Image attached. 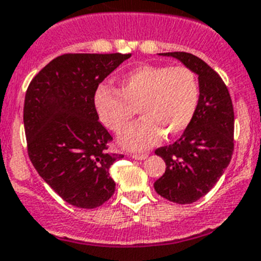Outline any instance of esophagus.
<instances>
[{
  "mask_svg": "<svg viewBox=\"0 0 261 261\" xmlns=\"http://www.w3.org/2000/svg\"><path fill=\"white\" fill-rule=\"evenodd\" d=\"M147 156H149V154H147V152H135V154L132 155L133 159H136V160H145Z\"/></svg>",
  "mask_w": 261,
  "mask_h": 261,
  "instance_id": "1",
  "label": "esophagus"
}]
</instances>
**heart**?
Here are the masks:
<instances>
[{
  "label": "heart",
  "mask_w": 261,
  "mask_h": 261,
  "mask_svg": "<svg viewBox=\"0 0 261 261\" xmlns=\"http://www.w3.org/2000/svg\"><path fill=\"white\" fill-rule=\"evenodd\" d=\"M199 81L185 66H141L120 79V89L99 85L94 106L102 123L124 132L140 109L143 118L121 136L129 150L149 147L163 137L180 135L191 123L199 102Z\"/></svg>",
  "instance_id": "obj_1"
}]
</instances>
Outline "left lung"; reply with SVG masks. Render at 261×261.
I'll list each match as a JSON object with an SVG mask.
<instances>
[{"mask_svg":"<svg viewBox=\"0 0 261 261\" xmlns=\"http://www.w3.org/2000/svg\"><path fill=\"white\" fill-rule=\"evenodd\" d=\"M194 71L199 80V102L182 136L155 154L166 172L154 182L160 197L190 204L204 197L223 176L234 150V110L229 90L219 73L190 53H162Z\"/></svg>","mask_w":261,"mask_h":261,"instance_id":"obj_1","label":"left lung"}]
</instances>
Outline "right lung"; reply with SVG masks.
Wrapping results in <instances>:
<instances>
[{"instance_id": "right-lung-1", "label": "right lung", "mask_w": 261, "mask_h": 261, "mask_svg": "<svg viewBox=\"0 0 261 261\" xmlns=\"http://www.w3.org/2000/svg\"><path fill=\"white\" fill-rule=\"evenodd\" d=\"M130 54H63L28 85L23 110L28 156L45 182L67 203L95 208L112 197L111 135L98 121V85Z\"/></svg>"}]
</instances>
